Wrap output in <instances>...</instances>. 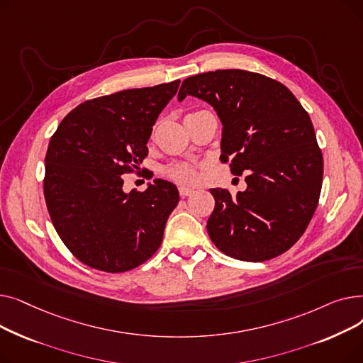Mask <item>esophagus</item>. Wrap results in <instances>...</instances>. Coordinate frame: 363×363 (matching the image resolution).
<instances>
[{"instance_id":"34e87169","label":"esophagus","mask_w":363,"mask_h":363,"mask_svg":"<svg viewBox=\"0 0 363 363\" xmlns=\"http://www.w3.org/2000/svg\"><path fill=\"white\" fill-rule=\"evenodd\" d=\"M194 189L193 188H186V186H179V196L181 197H186L189 194H193Z\"/></svg>"}]
</instances>
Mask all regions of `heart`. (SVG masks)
I'll return each instance as SVG.
<instances>
[{
  "instance_id": "obj_1",
  "label": "heart",
  "mask_w": 363,
  "mask_h": 363,
  "mask_svg": "<svg viewBox=\"0 0 363 363\" xmlns=\"http://www.w3.org/2000/svg\"><path fill=\"white\" fill-rule=\"evenodd\" d=\"M164 175L178 184H194L199 181V170L189 162H174L164 167Z\"/></svg>"
}]
</instances>
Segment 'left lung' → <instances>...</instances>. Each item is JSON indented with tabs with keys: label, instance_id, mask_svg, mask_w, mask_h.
I'll list each match as a JSON object with an SVG mask.
<instances>
[{
	"label": "left lung",
	"instance_id": "8db88e82",
	"mask_svg": "<svg viewBox=\"0 0 363 363\" xmlns=\"http://www.w3.org/2000/svg\"><path fill=\"white\" fill-rule=\"evenodd\" d=\"M186 95L216 110L223 125L220 162H230L234 175H247V189L237 197L211 189V240L244 262L287 252L306 231L322 188L323 159L308 111L281 82L240 69L189 76L178 100Z\"/></svg>",
	"mask_w": 363,
	"mask_h": 363
}]
</instances>
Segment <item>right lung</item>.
I'll return each mask as SVG.
<instances>
[{
  "instance_id": "right-lung-1",
  "label": "right lung",
  "mask_w": 363,
  "mask_h": 363,
  "mask_svg": "<svg viewBox=\"0 0 363 363\" xmlns=\"http://www.w3.org/2000/svg\"><path fill=\"white\" fill-rule=\"evenodd\" d=\"M181 81L135 88L74 107L54 132L45 156L44 196L70 253L89 268L119 274L147 262L179 201L178 188L155 179L123 191L121 175L138 169L160 111Z\"/></svg>"
}]
</instances>
